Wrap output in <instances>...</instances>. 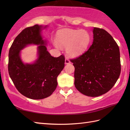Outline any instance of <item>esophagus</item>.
Returning <instances> with one entry per match:
<instances>
[{
  "label": "esophagus",
  "instance_id": "esophagus-1",
  "mask_svg": "<svg viewBox=\"0 0 130 130\" xmlns=\"http://www.w3.org/2000/svg\"><path fill=\"white\" fill-rule=\"evenodd\" d=\"M70 63V61L68 59H65V64H69V63Z\"/></svg>",
  "mask_w": 130,
  "mask_h": 130
}]
</instances>
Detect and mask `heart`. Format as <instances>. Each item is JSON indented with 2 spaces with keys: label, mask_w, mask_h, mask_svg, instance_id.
Returning a JSON list of instances; mask_svg holds the SVG:
<instances>
[{
  "label": "heart",
  "mask_w": 130,
  "mask_h": 130,
  "mask_svg": "<svg viewBox=\"0 0 130 130\" xmlns=\"http://www.w3.org/2000/svg\"><path fill=\"white\" fill-rule=\"evenodd\" d=\"M90 41V36L87 31L64 29L57 32L55 45L67 48V52L69 56L76 57L85 50Z\"/></svg>",
  "instance_id": "b5f03b06"
}]
</instances>
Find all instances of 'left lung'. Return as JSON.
I'll use <instances>...</instances> for the list:
<instances>
[{
  "instance_id": "8db88e82",
  "label": "left lung",
  "mask_w": 130,
  "mask_h": 130,
  "mask_svg": "<svg viewBox=\"0 0 130 130\" xmlns=\"http://www.w3.org/2000/svg\"><path fill=\"white\" fill-rule=\"evenodd\" d=\"M93 42L89 48L71 60L75 67L74 84L89 96L106 93L114 86L121 73L120 49L109 33L94 27Z\"/></svg>"
}]
</instances>
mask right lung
Masks as SVG:
<instances>
[{"instance_id":"right-lung-1","label":"right lung","mask_w":130,"mask_h":130,"mask_svg":"<svg viewBox=\"0 0 130 130\" xmlns=\"http://www.w3.org/2000/svg\"><path fill=\"white\" fill-rule=\"evenodd\" d=\"M48 26L36 25L23 29L14 40L9 51L8 71L19 93L32 99L50 96L57 85V77L64 68L65 57H52L47 50V41L41 35ZM38 46V59L33 63H24L20 52L28 45Z\"/></svg>"}]
</instances>
